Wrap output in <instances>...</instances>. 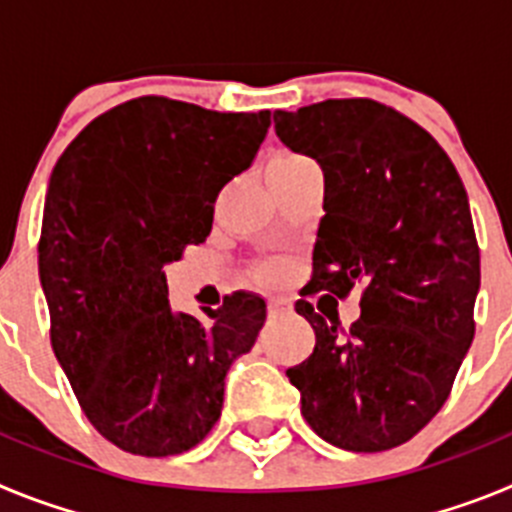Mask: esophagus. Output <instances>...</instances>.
<instances>
[{"mask_svg":"<svg viewBox=\"0 0 512 512\" xmlns=\"http://www.w3.org/2000/svg\"><path fill=\"white\" fill-rule=\"evenodd\" d=\"M292 312V302L287 297H271L269 300V315L271 318H279V315H287Z\"/></svg>","mask_w":512,"mask_h":512,"instance_id":"esophagus-1","label":"esophagus"}]
</instances>
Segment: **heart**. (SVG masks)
<instances>
[{
	"label": "heart",
	"instance_id": "obj_1",
	"mask_svg": "<svg viewBox=\"0 0 512 512\" xmlns=\"http://www.w3.org/2000/svg\"><path fill=\"white\" fill-rule=\"evenodd\" d=\"M282 274V264H264L259 269V279H264V282H277V279H282Z\"/></svg>",
	"mask_w": 512,
	"mask_h": 512
}]
</instances>
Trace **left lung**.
<instances>
[{"mask_svg": "<svg viewBox=\"0 0 512 512\" xmlns=\"http://www.w3.org/2000/svg\"><path fill=\"white\" fill-rule=\"evenodd\" d=\"M274 130L325 176L307 295L343 300L361 287L348 330L297 302L315 348L287 377L323 441L395 449L443 408L472 346L479 246L467 189L431 133L374 99L277 110Z\"/></svg>", "mask_w": 512, "mask_h": 512, "instance_id": "8db88e82", "label": "left lung"}]
</instances>
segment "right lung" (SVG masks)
Returning <instances> with one entry per match:
<instances>
[{"mask_svg":"<svg viewBox=\"0 0 512 512\" xmlns=\"http://www.w3.org/2000/svg\"><path fill=\"white\" fill-rule=\"evenodd\" d=\"M271 112H215L138 97L94 117L58 158L38 271L51 346L89 423L117 449L174 456L210 433L225 374L266 302L248 292L169 305L164 266L210 235L220 189L251 166Z\"/></svg>","mask_w":512,"mask_h":512,"instance_id":"1","label":"right lung"}]
</instances>
